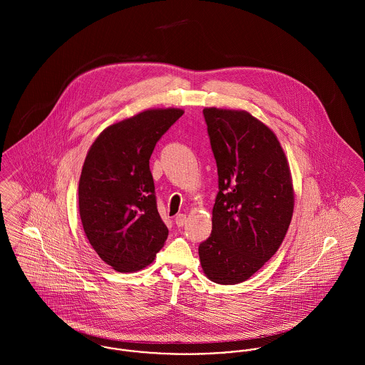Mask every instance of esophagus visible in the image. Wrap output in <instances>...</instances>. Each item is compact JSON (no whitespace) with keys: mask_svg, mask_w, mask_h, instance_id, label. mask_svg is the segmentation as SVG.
Listing matches in <instances>:
<instances>
[{"mask_svg":"<svg viewBox=\"0 0 365 365\" xmlns=\"http://www.w3.org/2000/svg\"><path fill=\"white\" fill-rule=\"evenodd\" d=\"M174 222H175V225H177L178 227H181V226H184V225H185V222H187V216H185L184 213H177V215H175V217H174Z\"/></svg>","mask_w":365,"mask_h":365,"instance_id":"34e87169","label":"esophagus"}]
</instances>
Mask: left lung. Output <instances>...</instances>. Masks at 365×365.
I'll return each instance as SVG.
<instances>
[{
  "mask_svg": "<svg viewBox=\"0 0 365 365\" xmlns=\"http://www.w3.org/2000/svg\"><path fill=\"white\" fill-rule=\"evenodd\" d=\"M204 116L219 192L198 253L210 281L235 285L279 249L294 213L292 175L275 133L250 112L210 106Z\"/></svg>",
  "mask_w": 365,
  "mask_h": 365,
  "instance_id": "left-lung-1",
  "label": "left lung"
}]
</instances>
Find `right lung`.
Masks as SVG:
<instances>
[{"label":"right lung","instance_id":"obj_1","mask_svg":"<svg viewBox=\"0 0 365 365\" xmlns=\"http://www.w3.org/2000/svg\"><path fill=\"white\" fill-rule=\"evenodd\" d=\"M182 113L180 108H156L115 122L87 153L78 212L90 245L115 271L143 269L164 246L168 229L157 210L149 160Z\"/></svg>","mask_w":365,"mask_h":365}]
</instances>
